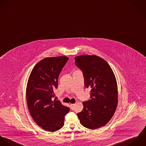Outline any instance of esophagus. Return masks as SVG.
<instances>
[{
	"label": "esophagus",
	"instance_id": "obj_1",
	"mask_svg": "<svg viewBox=\"0 0 146 146\" xmlns=\"http://www.w3.org/2000/svg\"><path fill=\"white\" fill-rule=\"evenodd\" d=\"M75 104H71L70 105V108H71V109L73 110V109H74V106H75Z\"/></svg>",
	"mask_w": 146,
	"mask_h": 146
}]
</instances>
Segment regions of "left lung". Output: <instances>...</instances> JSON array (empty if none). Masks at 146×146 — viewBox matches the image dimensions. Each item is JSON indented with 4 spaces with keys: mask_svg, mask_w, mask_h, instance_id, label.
Returning <instances> with one entry per match:
<instances>
[{
    "mask_svg": "<svg viewBox=\"0 0 146 146\" xmlns=\"http://www.w3.org/2000/svg\"><path fill=\"white\" fill-rule=\"evenodd\" d=\"M76 65L83 72L84 86L91 88L90 100L83 102L82 111L77 113L82 125L90 129L105 125L111 119L117 104V86L109 64L95 55L75 57Z\"/></svg>",
    "mask_w": 146,
    "mask_h": 146,
    "instance_id": "left-lung-1",
    "label": "left lung"
}]
</instances>
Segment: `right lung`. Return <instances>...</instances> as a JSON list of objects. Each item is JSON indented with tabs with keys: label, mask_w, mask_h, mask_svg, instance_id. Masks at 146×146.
Listing matches in <instances>:
<instances>
[{
	"label": "right lung",
	"mask_w": 146,
	"mask_h": 146,
	"mask_svg": "<svg viewBox=\"0 0 146 146\" xmlns=\"http://www.w3.org/2000/svg\"><path fill=\"white\" fill-rule=\"evenodd\" d=\"M69 58H46L33 68L26 88L28 108L33 119L46 131H55L64 124V116L70 109L54 99L59 75Z\"/></svg>",
	"instance_id": "1"
}]
</instances>
